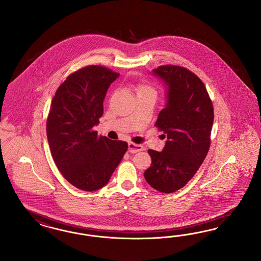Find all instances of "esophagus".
<instances>
[{
    "instance_id": "esophagus-1",
    "label": "esophagus",
    "mask_w": 261,
    "mask_h": 261,
    "mask_svg": "<svg viewBox=\"0 0 261 261\" xmlns=\"http://www.w3.org/2000/svg\"><path fill=\"white\" fill-rule=\"evenodd\" d=\"M143 150V146L140 144H135L133 142L128 143V152L132 154H135L137 152H140Z\"/></svg>"
}]
</instances>
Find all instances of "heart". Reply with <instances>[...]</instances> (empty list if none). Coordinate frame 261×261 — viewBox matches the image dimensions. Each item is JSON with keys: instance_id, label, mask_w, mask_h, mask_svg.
Segmentation results:
<instances>
[{"instance_id": "heart-1", "label": "heart", "mask_w": 261, "mask_h": 261, "mask_svg": "<svg viewBox=\"0 0 261 261\" xmlns=\"http://www.w3.org/2000/svg\"><path fill=\"white\" fill-rule=\"evenodd\" d=\"M138 93H143V92H154V90L152 88L149 87V86H145L142 85L140 87L138 88Z\"/></svg>"}]
</instances>
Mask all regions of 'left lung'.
Returning <instances> with one entry per match:
<instances>
[{
    "mask_svg": "<svg viewBox=\"0 0 261 261\" xmlns=\"http://www.w3.org/2000/svg\"><path fill=\"white\" fill-rule=\"evenodd\" d=\"M152 73L166 89V103L154 126L167 137L162 152L148 150L152 164L144 177L154 190L174 193L193 178L206 158L214 109L202 81L189 69L169 65Z\"/></svg>",
    "mask_w": 261,
    "mask_h": 261,
    "instance_id": "obj_1",
    "label": "left lung"
}]
</instances>
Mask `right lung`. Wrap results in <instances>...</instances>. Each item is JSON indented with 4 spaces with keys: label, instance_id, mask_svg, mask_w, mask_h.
Masks as SVG:
<instances>
[{
    "label": "right lung",
    "instance_id": "add662e5",
    "mask_svg": "<svg viewBox=\"0 0 261 261\" xmlns=\"http://www.w3.org/2000/svg\"><path fill=\"white\" fill-rule=\"evenodd\" d=\"M119 73L89 66L71 73L58 88L49 111L50 151L66 180L86 192L107 185L127 150V143L97 136L107 90Z\"/></svg>",
    "mask_w": 261,
    "mask_h": 261
}]
</instances>
